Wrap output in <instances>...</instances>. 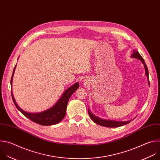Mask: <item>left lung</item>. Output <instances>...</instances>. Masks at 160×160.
Returning a JSON list of instances; mask_svg holds the SVG:
<instances>
[{"instance_id": "obj_1", "label": "left lung", "mask_w": 160, "mask_h": 160, "mask_svg": "<svg viewBox=\"0 0 160 160\" xmlns=\"http://www.w3.org/2000/svg\"><path fill=\"white\" fill-rule=\"evenodd\" d=\"M132 58H138L139 60H140L141 61V62L143 63L144 69H145V74L146 76L148 78V85L150 86L149 84V72H148V69L147 68V66L145 63L144 60L143 59V58L141 57V55L139 54V53L138 51H136L135 50H133V53L131 55ZM88 113L91 117V118L92 119V120L97 123V124L101 125V126H103V127H120L126 124H128L129 123H130L132 120H127V121H115V120H106V119H103L101 118H99L98 117H97L96 115H94L91 111L90 109H88Z\"/></svg>"}]
</instances>
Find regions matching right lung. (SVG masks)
Here are the masks:
<instances>
[{"label":"right lung","instance_id":"add662e5","mask_svg":"<svg viewBox=\"0 0 160 160\" xmlns=\"http://www.w3.org/2000/svg\"><path fill=\"white\" fill-rule=\"evenodd\" d=\"M17 64L14 67L11 80V94L12 100L14 102V103L16 108L28 118L31 120L37 123H38L42 125H52L57 124L59 123L63 118H64L66 113V109L68 103L69 102V100L71 95L74 93V91H76L79 86V84L78 82H76L73 85H72L71 87L68 88L64 92H63L59 100L57 101V102L52 107L50 108L43 111L42 112L38 113H30L27 112L21 109L19 105L17 104L14 95L12 91V79L14 74L15 72V69L16 68Z\"/></svg>","mask_w":160,"mask_h":160}]
</instances>
